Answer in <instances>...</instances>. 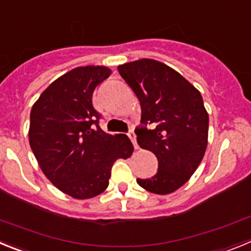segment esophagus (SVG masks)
I'll return each instance as SVG.
<instances>
[{
	"mask_svg": "<svg viewBox=\"0 0 251 251\" xmlns=\"http://www.w3.org/2000/svg\"><path fill=\"white\" fill-rule=\"evenodd\" d=\"M128 137L130 138V141H132L133 146H134V148L136 150H139V146L138 143H137V137H136V133H134V130H129V133H128Z\"/></svg>",
	"mask_w": 251,
	"mask_h": 251,
	"instance_id": "34e87169",
	"label": "esophagus"
}]
</instances>
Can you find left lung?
I'll return each instance as SVG.
<instances>
[{
	"label": "left lung",
	"mask_w": 251,
	"mask_h": 251,
	"mask_svg": "<svg viewBox=\"0 0 251 251\" xmlns=\"http://www.w3.org/2000/svg\"><path fill=\"white\" fill-rule=\"evenodd\" d=\"M118 72L141 103L142 124L151 126L136 129L139 147L158 159L157 174L137 183L153 194H172L191 178L207 147L208 113L201 93L157 60L126 63Z\"/></svg>",
	"instance_id": "1"
}]
</instances>
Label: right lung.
Returning a JSON list of instances; mask_svg holds the SVG:
<instances>
[{
	"label": "right lung",
	"instance_id": "right-lung-1",
	"mask_svg": "<svg viewBox=\"0 0 251 251\" xmlns=\"http://www.w3.org/2000/svg\"><path fill=\"white\" fill-rule=\"evenodd\" d=\"M106 66H79L41 93L30 113L28 142L40 168L61 192L76 200L108 187L112 166L132 156L126 134H108L98 126L93 92L109 77Z\"/></svg>",
	"mask_w": 251,
	"mask_h": 251
}]
</instances>
